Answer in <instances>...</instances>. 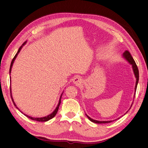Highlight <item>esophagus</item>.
<instances>
[{
  "label": "esophagus",
  "instance_id": "1",
  "mask_svg": "<svg viewBox=\"0 0 148 148\" xmlns=\"http://www.w3.org/2000/svg\"><path fill=\"white\" fill-rule=\"evenodd\" d=\"M73 82H74V84H75L76 86L80 85L82 82V78L81 77H79V76L75 77L74 78V79H73Z\"/></svg>",
  "mask_w": 148,
  "mask_h": 148
}]
</instances>
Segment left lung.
I'll return each instance as SVG.
<instances>
[{
	"label": "left lung",
	"mask_w": 148,
	"mask_h": 148,
	"mask_svg": "<svg viewBox=\"0 0 148 148\" xmlns=\"http://www.w3.org/2000/svg\"><path fill=\"white\" fill-rule=\"evenodd\" d=\"M123 57L125 58V60H127L129 62V63L130 64L132 65V69H133V71H134V74L135 77L136 78V86H135V92H136V89H137V84H138V81H139V70H138V68H137V65H136V64L134 60V58L131 56V55H130V52H129V51H127V50L125 51L124 53H123ZM135 94L136 93H134V97H135ZM132 105H131V106H132ZM131 106H130V108H131ZM86 115L87 116V117L89 119V120H90V121L94 122V123H110V122L113 121H96V120L92 119L91 118H90V116H89L88 115H87L86 114ZM119 119H120V118H119Z\"/></svg>",
	"instance_id": "8db88e82"
}]
</instances>
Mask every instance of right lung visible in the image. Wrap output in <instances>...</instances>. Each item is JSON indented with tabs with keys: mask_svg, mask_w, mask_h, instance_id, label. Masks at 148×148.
<instances>
[{
	"mask_svg": "<svg viewBox=\"0 0 148 148\" xmlns=\"http://www.w3.org/2000/svg\"><path fill=\"white\" fill-rule=\"evenodd\" d=\"M26 42H25V43H23V44L22 45V46L20 47V48H19L18 51V52H17V53L15 55L14 57L13 58V59H12V62H11V66H10L9 73H11V69H12V65H13L14 62V60H15V59H16V58L17 57V56H18V53H19V51H21V50L22 47H23L24 45H25L26 44ZM10 91H11V98H12V100L13 103H14V106L16 107V108L18 109L19 110V109L18 108V106H16V103H14V100H13V98H12V93H11V87H10ZM62 94H63V92H62V95H61V96H60V99H59V101H58V105H57V106L56 108L55 109V110H54L52 113H51V114H50V115H47V116H44V117H41V118L32 117V116H28V115H26V114H24V115H25L26 116H27V117H28L29 119L33 120V121H38V122H47V121H49V120H50V119H51L52 118H53L54 116H56V115L57 114V112H58V108H59V106H60V103H61V98H62ZM21 113H23V112H21Z\"/></svg>",
	"mask_w": 148,
	"mask_h": 148,
	"instance_id": "add662e5",
	"label": "right lung"
}]
</instances>
